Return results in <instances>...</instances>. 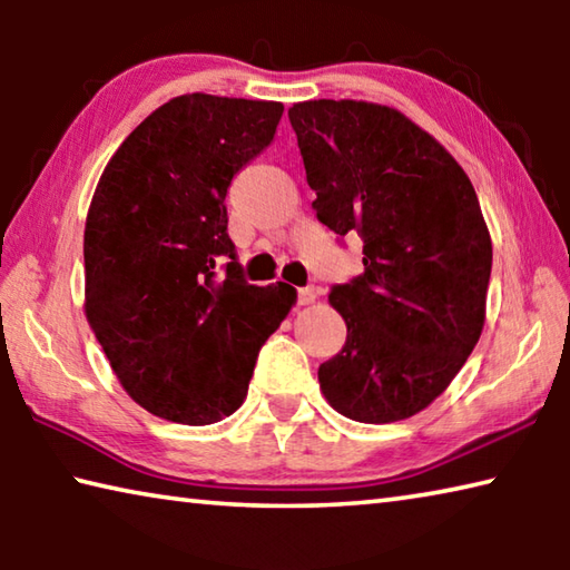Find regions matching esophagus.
Wrapping results in <instances>:
<instances>
[{
    "instance_id": "1",
    "label": "esophagus",
    "mask_w": 570,
    "mask_h": 570,
    "mask_svg": "<svg viewBox=\"0 0 570 570\" xmlns=\"http://www.w3.org/2000/svg\"><path fill=\"white\" fill-rule=\"evenodd\" d=\"M316 294H320V288L316 286H302L296 292V302L302 304V306H306V304H314L316 302Z\"/></svg>"
}]
</instances>
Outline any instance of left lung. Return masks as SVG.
<instances>
[{
  "label": "left lung",
  "instance_id": "1",
  "mask_svg": "<svg viewBox=\"0 0 570 570\" xmlns=\"http://www.w3.org/2000/svg\"><path fill=\"white\" fill-rule=\"evenodd\" d=\"M316 218L362 238L364 272L332 286L342 352L320 366L324 397L356 422H397L440 397L485 324L493 244L458 160L387 105L288 108Z\"/></svg>",
  "mask_w": 570,
  "mask_h": 570
}]
</instances>
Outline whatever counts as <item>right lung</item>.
<instances>
[{
    "mask_svg": "<svg viewBox=\"0 0 570 570\" xmlns=\"http://www.w3.org/2000/svg\"><path fill=\"white\" fill-rule=\"evenodd\" d=\"M282 102L180 95L102 170L85 224V314L125 392L163 420L234 414L296 302L244 278L226 193L272 146Z\"/></svg>",
    "mask_w": 570,
    "mask_h": 570,
    "instance_id": "right-lung-1",
    "label": "right lung"
}]
</instances>
